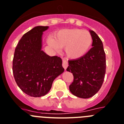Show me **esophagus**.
Returning a JSON list of instances; mask_svg holds the SVG:
<instances>
[{"mask_svg": "<svg viewBox=\"0 0 124 124\" xmlns=\"http://www.w3.org/2000/svg\"><path fill=\"white\" fill-rule=\"evenodd\" d=\"M62 66H63L65 70H66V69L68 67V63L65 60H63V61H62Z\"/></svg>", "mask_w": 124, "mask_h": 124, "instance_id": "esophagus-1", "label": "esophagus"}]
</instances>
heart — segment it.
Masks as SVG:
<instances>
[{"label":"heart","instance_id":"b5f03b06","mask_svg":"<svg viewBox=\"0 0 124 124\" xmlns=\"http://www.w3.org/2000/svg\"><path fill=\"white\" fill-rule=\"evenodd\" d=\"M93 36L90 32L81 29H62L48 38V44L54 49L64 48V54L67 58L78 60L85 57L91 48Z\"/></svg>","mask_w":124,"mask_h":124}]
</instances>
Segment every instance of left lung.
Here are the masks:
<instances>
[{
	"instance_id": "1",
	"label": "left lung",
	"mask_w": 124,
	"mask_h": 124,
	"mask_svg": "<svg viewBox=\"0 0 124 124\" xmlns=\"http://www.w3.org/2000/svg\"><path fill=\"white\" fill-rule=\"evenodd\" d=\"M93 36L91 49L85 57L69 60L67 71L72 73L74 81L69 90L77 97L89 98L99 91L106 72V57L103 43L97 34L89 30Z\"/></svg>"
}]
</instances>
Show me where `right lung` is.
I'll return each mask as SVG.
<instances>
[{"instance_id": "add662e5", "label": "right lung", "mask_w": 124, "mask_h": 124, "mask_svg": "<svg viewBox=\"0 0 124 124\" xmlns=\"http://www.w3.org/2000/svg\"><path fill=\"white\" fill-rule=\"evenodd\" d=\"M48 26H38L25 33L14 52L12 71L22 91L33 97L49 92L53 81L62 74V60L42 50V36Z\"/></svg>"}]
</instances>
